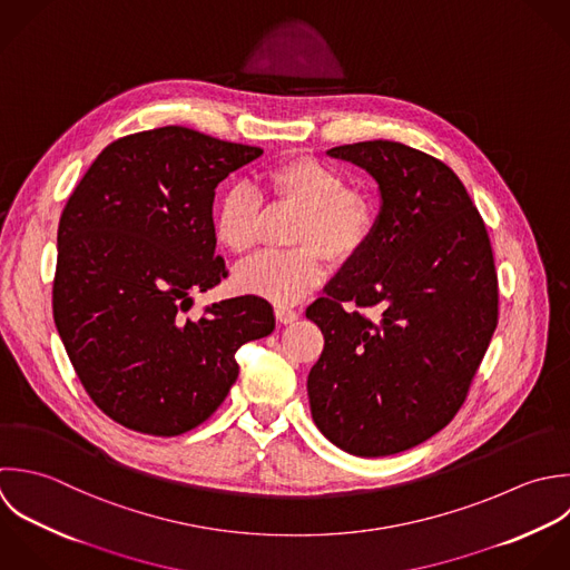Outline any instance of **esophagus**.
<instances>
[{
    "label": "esophagus",
    "mask_w": 570,
    "mask_h": 570,
    "mask_svg": "<svg viewBox=\"0 0 570 570\" xmlns=\"http://www.w3.org/2000/svg\"><path fill=\"white\" fill-rule=\"evenodd\" d=\"M275 317L282 322V324H293L299 320V313L293 311V308H286V306H277L275 308Z\"/></svg>",
    "instance_id": "obj_1"
}]
</instances>
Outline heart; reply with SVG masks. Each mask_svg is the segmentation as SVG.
I'll list each match as a JSON object with an SVG mask.
<instances>
[{"label": "heart", "instance_id": "obj_1", "mask_svg": "<svg viewBox=\"0 0 570 570\" xmlns=\"http://www.w3.org/2000/svg\"><path fill=\"white\" fill-rule=\"evenodd\" d=\"M259 190L275 204L299 208L291 228L297 248L264 253L235 271L242 293L288 306L299 302L326 277V255L346 264L373 237L375 206L368 195L346 188V177L331 164L306 155H286L257 175ZM264 206L248 186H233L217 202L215 237L235 255L250 253L262 233Z\"/></svg>", "mask_w": 570, "mask_h": 570}]
</instances>
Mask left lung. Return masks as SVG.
<instances>
[{"instance_id":"left-lung-1","label":"left lung","mask_w":570,"mask_h":570,"mask_svg":"<svg viewBox=\"0 0 570 570\" xmlns=\"http://www.w3.org/2000/svg\"><path fill=\"white\" fill-rule=\"evenodd\" d=\"M328 155L373 175L382 208L366 248L306 308L324 333L308 373L311 413L342 451L395 455L440 433L466 402L498 326L493 248L444 161L389 139Z\"/></svg>"}]
</instances>
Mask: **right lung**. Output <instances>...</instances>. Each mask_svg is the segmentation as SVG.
I'll return each instance as SVG.
<instances>
[{
  "instance_id": "right-lung-1",
  "label": "right lung",
  "mask_w": 570,
  "mask_h": 570,
  "mask_svg": "<svg viewBox=\"0 0 570 570\" xmlns=\"http://www.w3.org/2000/svg\"><path fill=\"white\" fill-rule=\"evenodd\" d=\"M262 153L184 126L141 130L108 144L68 197L52 317L83 391L117 424L157 438L199 426L237 380V348L273 333L257 295L186 315L193 293L228 275L215 188Z\"/></svg>"
}]
</instances>
